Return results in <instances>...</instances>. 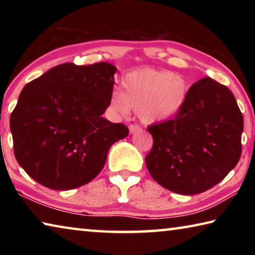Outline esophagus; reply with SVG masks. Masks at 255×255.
I'll return each instance as SVG.
<instances>
[{
    "label": "esophagus",
    "instance_id": "1",
    "mask_svg": "<svg viewBox=\"0 0 255 255\" xmlns=\"http://www.w3.org/2000/svg\"><path fill=\"white\" fill-rule=\"evenodd\" d=\"M140 130H141V127L139 126V125H136V124L129 125V131H130V133H135V132H138Z\"/></svg>",
    "mask_w": 255,
    "mask_h": 255
}]
</instances>
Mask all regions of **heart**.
Segmentation results:
<instances>
[{
  "instance_id": "b5f03b06",
  "label": "heart",
  "mask_w": 255,
  "mask_h": 255,
  "mask_svg": "<svg viewBox=\"0 0 255 255\" xmlns=\"http://www.w3.org/2000/svg\"><path fill=\"white\" fill-rule=\"evenodd\" d=\"M122 85L123 92L116 90L111 94L112 109L120 115L132 109L145 124L163 123L174 117L188 96L187 82L171 71H133L124 77Z\"/></svg>"
}]
</instances>
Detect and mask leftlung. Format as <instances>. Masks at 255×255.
Here are the masks:
<instances>
[{"label": "left lung", "mask_w": 255, "mask_h": 255, "mask_svg": "<svg viewBox=\"0 0 255 255\" xmlns=\"http://www.w3.org/2000/svg\"><path fill=\"white\" fill-rule=\"evenodd\" d=\"M243 115L227 86L211 77L196 82L173 119L152 125L145 162L152 178L181 195H197L221 182L242 154Z\"/></svg>", "instance_id": "1"}]
</instances>
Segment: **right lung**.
Segmentation results:
<instances>
[{"instance_id": "add662e5", "label": "right lung", "mask_w": 255, "mask_h": 255, "mask_svg": "<svg viewBox=\"0 0 255 255\" xmlns=\"http://www.w3.org/2000/svg\"><path fill=\"white\" fill-rule=\"evenodd\" d=\"M114 65L60 64L24 86L11 114L14 155L46 188L70 190L100 173L111 145L128 135L102 117L110 106Z\"/></svg>"}]
</instances>
